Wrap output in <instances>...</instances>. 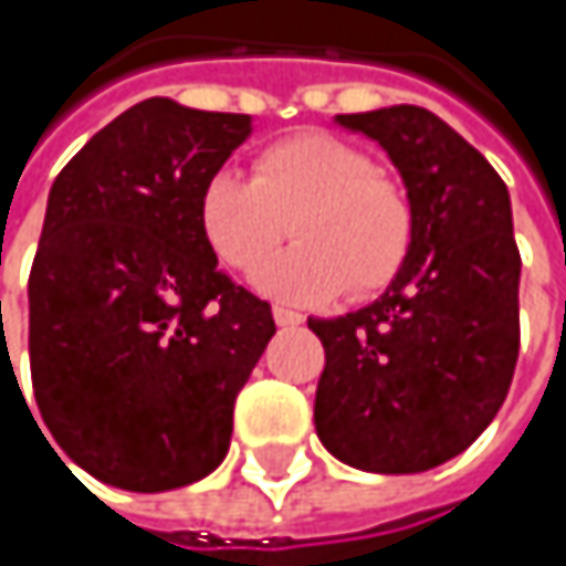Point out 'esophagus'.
I'll list each match as a JSON object with an SVG mask.
<instances>
[{"label":"esophagus","instance_id":"34e87169","mask_svg":"<svg viewBox=\"0 0 566 566\" xmlns=\"http://www.w3.org/2000/svg\"><path fill=\"white\" fill-rule=\"evenodd\" d=\"M272 317H275V324H279V327H294V324H301V321H304L297 311H287V307H272Z\"/></svg>","mask_w":566,"mask_h":566}]
</instances>
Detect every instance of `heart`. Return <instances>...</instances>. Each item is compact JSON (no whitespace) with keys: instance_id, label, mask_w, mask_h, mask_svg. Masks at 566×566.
Returning a JSON list of instances; mask_svg holds the SVG:
<instances>
[{"instance_id":"obj_1","label":"heart","mask_w":566,"mask_h":566,"mask_svg":"<svg viewBox=\"0 0 566 566\" xmlns=\"http://www.w3.org/2000/svg\"><path fill=\"white\" fill-rule=\"evenodd\" d=\"M199 226L216 259L232 272L259 269L291 235L297 239L259 272V287L282 301H364L399 275L412 249V202L377 172L367 150L321 130L269 144L252 179L212 172L199 196Z\"/></svg>"}]
</instances>
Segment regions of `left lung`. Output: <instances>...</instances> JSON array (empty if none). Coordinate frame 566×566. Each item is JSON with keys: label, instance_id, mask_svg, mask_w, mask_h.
I'll return each mask as SVG.
<instances>
[{"label": "left lung", "instance_id": "obj_1", "mask_svg": "<svg viewBox=\"0 0 566 566\" xmlns=\"http://www.w3.org/2000/svg\"><path fill=\"white\" fill-rule=\"evenodd\" d=\"M377 140L412 202V249L390 287L344 317H311L324 344L314 426L364 472H426L465 452L509 396L521 255L509 186L426 107L337 114Z\"/></svg>", "mask_w": 566, "mask_h": 566}]
</instances>
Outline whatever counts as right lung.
Instances as JSON below:
<instances>
[{"label":"right lung","mask_w":566,"mask_h":566,"mask_svg":"<svg viewBox=\"0 0 566 566\" xmlns=\"http://www.w3.org/2000/svg\"><path fill=\"white\" fill-rule=\"evenodd\" d=\"M249 134V114L150 97L49 192L29 275L32 387L64 455L97 482L170 492L229 452L235 396L275 317L219 269L199 196Z\"/></svg>","instance_id":"obj_1"}]
</instances>
